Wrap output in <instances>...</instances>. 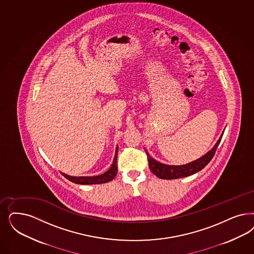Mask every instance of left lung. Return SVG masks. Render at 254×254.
<instances>
[{
  "mask_svg": "<svg viewBox=\"0 0 254 254\" xmlns=\"http://www.w3.org/2000/svg\"><path fill=\"white\" fill-rule=\"evenodd\" d=\"M223 133L221 134L219 140L215 144V146L210 150L207 154H205L203 157L190 162L186 165H181V166H172V165H166L158 162L155 160L154 158H151L148 153L146 152L147 158H148L149 168L151 172L155 175H157L158 178L161 179H177V178H182L186 176H190L198 173L203 169L210 162V160L213 158L217 148L219 146V142L221 140Z\"/></svg>",
  "mask_w": 254,
  "mask_h": 254,
  "instance_id": "8db88e82",
  "label": "left lung"
}]
</instances>
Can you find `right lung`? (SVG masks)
<instances>
[{
  "label": "right lung",
  "instance_id": "obj_1",
  "mask_svg": "<svg viewBox=\"0 0 254 254\" xmlns=\"http://www.w3.org/2000/svg\"><path fill=\"white\" fill-rule=\"evenodd\" d=\"M117 152L118 148H116L115 151V157H114V163L112 167L104 173L103 175H97V176H81V177H74V176H69V175H64L62 173L66 179H68L71 182L75 184L80 185H93V184H103L110 182L114 179V177L117 175Z\"/></svg>",
  "mask_w": 254,
  "mask_h": 254
}]
</instances>
